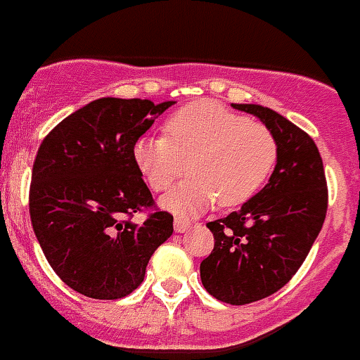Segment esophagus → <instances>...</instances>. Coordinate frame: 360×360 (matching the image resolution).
Here are the masks:
<instances>
[{
  "mask_svg": "<svg viewBox=\"0 0 360 360\" xmlns=\"http://www.w3.org/2000/svg\"><path fill=\"white\" fill-rule=\"evenodd\" d=\"M189 229H191V221L184 219V217H176L174 219V232L182 234V232H188Z\"/></svg>",
  "mask_w": 360,
  "mask_h": 360,
  "instance_id": "esophagus-1",
  "label": "esophagus"
}]
</instances>
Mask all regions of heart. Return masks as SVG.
Returning a JSON list of instances; mask_svg holds the SVG:
<instances>
[{
  "label": "heart",
  "mask_w": 360,
  "mask_h": 360,
  "mask_svg": "<svg viewBox=\"0 0 360 360\" xmlns=\"http://www.w3.org/2000/svg\"><path fill=\"white\" fill-rule=\"evenodd\" d=\"M277 152L266 124L214 102H193L165 120V135L135 141L131 154L154 191H167L189 169L191 174L162 198V206L198 214L217 198L226 208L249 200L271 174Z\"/></svg>",
  "instance_id": "obj_1"
}]
</instances>
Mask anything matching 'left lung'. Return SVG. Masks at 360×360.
<instances>
[{
  "label": "left lung",
  "instance_id": "8db88e82",
  "mask_svg": "<svg viewBox=\"0 0 360 360\" xmlns=\"http://www.w3.org/2000/svg\"><path fill=\"white\" fill-rule=\"evenodd\" d=\"M232 108L271 130L277 163L266 186L238 212L208 223L215 245L200 264V281L223 303L247 304L275 294L301 267L326 221L327 182L309 134L264 105Z\"/></svg>",
  "mask_w": 360,
  "mask_h": 360
}]
</instances>
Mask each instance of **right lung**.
<instances>
[{
  "label": "right lung",
  "instance_id": "obj_1",
  "mask_svg": "<svg viewBox=\"0 0 360 360\" xmlns=\"http://www.w3.org/2000/svg\"><path fill=\"white\" fill-rule=\"evenodd\" d=\"M176 102L98 98L46 135L33 163L30 214L53 271L93 299H120L145 278L172 234V215L130 221L154 200L134 162V143Z\"/></svg>",
  "mask_w": 360,
  "mask_h": 360
}]
</instances>
